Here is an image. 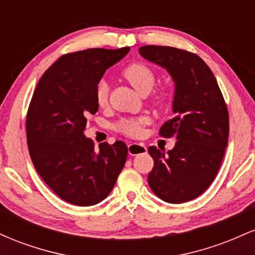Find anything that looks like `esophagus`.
<instances>
[{
  "label": "esophagus",
  "instance_id": "1",
  "mask_svg": "<svg viewBox=\"0 0 255 255\" xmlns=\"http://www.w3.org/2000/svg\"><path fill=\"white\" fill-rule=\"evenodd\" d=\"M147 151L146 146L144 144H136V142H133V144L128 145V153L130 156H137L140 153H145Z\"/></svg>",
  "mask_w": 255,
  "mask_h": 255
}]
</instances>
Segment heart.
Instances as JSON below:
<instances>
[{
    "instance_id": "1",
    "label": "heart",
    "mask_w": 255,
    "mask_h": 255,
    "mask_svg": "<svg viewBox=\"0 0 255 255\" xmlns=\"http://www.w3.org/2000/svg\"><path fill=\"white\" fill-rule=\"evenodd\" d=\"M122 75L129 85L136 91L139 95L146 96L150 93L156 84V75L150 67L142 63H131L126 67L122 72ZM108 96H109V85L105 80L99 81L96 87V102L99 107H105L108 104ZM168 101V92L165 89H159L152 95V103L156 107H163ZM146 124V119H125L121 120L115 126V129L127 136H139L142 131V127Z\"/></svg>"
}]
</instances>
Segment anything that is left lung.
<instances>
[{
  "mask_svg": "<svg viewBox=\"0 0 255 255\" xmlns=\"http://www.w3.org/2000/svg\"><path fill=\"white\" fill-rule=\"evenodd\" d=\"M139 52L165 68L175 83V116L159 134L177 141L168 153L148 147L154 162L148 184L166 203H186L209 188L222 164L229 136L227 104L212 71L198 55L159 45L141 46Z\"/></svg>",
  "mask_w": 255,
  "mask_h": 255,
  "instance_id": "1",
  "label": "left lung"
}]
</instances>
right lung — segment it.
Masks as SVG:
<instances>
[{
  "label": "right lung",
  "mask_w": 255,
  "mask_h": 255,
  "mask_svg": "<svg viewBox=\"0 0 255 255\" xmlns=\"http://www.w3.org/2000/svg\"><path fill=\"white\" fill-rule=\"evenodd\" d=\"M129 51L87 49L61 56L40 78L26 118L28 152L51 191L67 203L91 206L113 191L127 160L124 141L95 144L84 135L96 114V87L105 71Z\"/></svg>",
  "instance_id": "1"
}]
</instances>
